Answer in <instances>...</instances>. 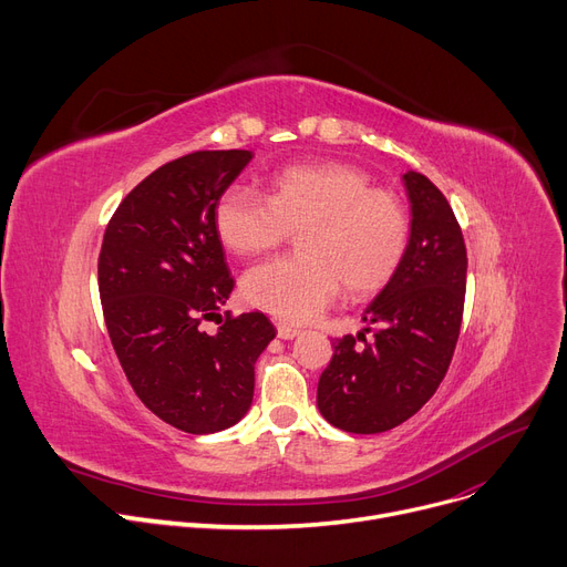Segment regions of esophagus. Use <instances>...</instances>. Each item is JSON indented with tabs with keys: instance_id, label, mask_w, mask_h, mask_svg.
I'll list each match as a JSON object with an SVG mask.
<instances>
[{
	"instance_id": "obj_1",
	"label": "esophagus",
	"mask_w": 567,
	"mask_h": 567,
	"mask_svg": "<svg viewBox=\"0 0 567 567\" xmlns=\"http://www.w3.org/2000/svg\"><path fill=\"white\" fill-rule=\"evenodd\" d=\"M276 328H278V337H280V339H293V337L300 334V330L293 328V326H289V323H278Z\"/></svg>"
}]
</instances>
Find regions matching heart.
<instances>
[{
    "label": "heart",
    "mask_w": 567,
    "mask_h": 567,
    "mask_svg": "<svg viewBox=\"0 0 567 567\" xmlns=\"http://www.w3.org/2000/svg\"><path fill=\"white\" fill-rule=\"evenodd\" d=\"M289 230L300 255L261 261L241 280V293L257 310L306 323L337 298L379 291L399 269L408 246V216L388 188L342 162L287 166L271 179V194L230 186L216 205V233L237 255L280 246Z\"/></svg>",
    "instance_id": "1"
}]
</instances>
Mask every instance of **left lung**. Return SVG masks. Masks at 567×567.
I'll return each mask as SVG.
<instances>
[{
	"label": "left lung",
	"instance_id": "8db88e82",
	"mask_svg": "<svg viewBox=\"0 0 567 567\" xmlns=\"http://www.w3.org/2000/svg\"><path fill=\"white\" fill-rule=\"evenodd\" d=\"M410 237L399 269L364 310L375 326L332 342L317 388L323 417L347 433H383L410 420L437 390L454 355L467 285L461 225L440 188L408 171ZM363 344L360 346L359 342Z\"/></svg>",
	"mask_w": 567,
	"mask_h": 567
}]
</instances>
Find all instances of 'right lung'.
I'll list each match as a JSON object with an SVG mask.
<instances>
[{"mask_svg": "<svg viewBox=\"0 0 567 567\" xmlns=\"http://www.w3.org/2000/svg\"><path fill=\"white\" fill-rule=\"evenodd\" d=\"M250 150H200L150 173L111 216L97 261L104 323L136 396L194 435L235 426L252 403L255 362L276 337L261 312L225 321L235 280L216 205ZM217 319L219 332L202 330Z\"/></svg>", "mask_w": 567, "mask_h": 567, "instance_id": "obj_1", "label": "right lung"}]
</instances>
